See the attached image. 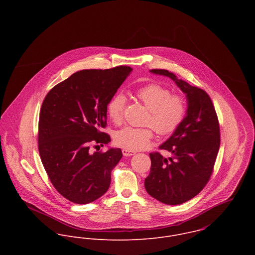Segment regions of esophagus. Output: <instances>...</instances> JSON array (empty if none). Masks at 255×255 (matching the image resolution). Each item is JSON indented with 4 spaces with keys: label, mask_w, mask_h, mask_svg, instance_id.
I'll list each match as a JSON object with an SVG mask.
<instances>
[{
    "label": "esophagus",
    "mask_w": 255,
    "mask_h": 255,
    "mask_svg": "<svg viewBox=\"0 0 255 255\" xmlns=\"http://www.w3.org/2000/svg\"><path fill=\"white\" fill-rule=\"evenodd\" d=\"M136 152L135 151H132V150H128V149H123V154L124 156H132L134 155Z\"/></svg>",
    "instance_id": "obj_1"
}]
</instances>
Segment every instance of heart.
Here are the masks:
<instances>
[{
    "instance_id": "obj_1",
    "label": "heart",
    "mask_w": 255,
    "mask_h": 255,
    "mask_svg": "<svg viewBox=\"0 0 255 255\" xmlns=\"http://www.w3.org/2000/svg\"><path fill=\"white\" fill-rule=\"evenodd\" d=\"M137 99L148 109L144 128L126 127L115 134V142L128 150H140L149 144L153 137V129L160 135L174 133L185 117L186 102L184 97L159 83H149L135 91ZM127 99L123 94L115 95L108 104V115L112 122L120 125L124 121Z\"/></svg>"
}]
</instances>
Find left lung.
I'll return each instance as SVG.
<instances>
[{
    "label": "left lung",
    "mask_w": 255,
    "mask_h": 255,
    "mask_svg": "<svg viewBox=\"0 0 255 255\" xmlns=\"http://www.w3.org/2000/svg\"><path fill=\"white\" fill-rule=\"evenodd\" d=\"M173 79L187 98V111L181 126L159 149L150 153L151 168L145 179L146 191L155 199L178 205L197 195L209 182L220 147L218 117L210 96L166 70L150 71Z\"/></svg>",
    "instance_id": "1"
}]
</instances>
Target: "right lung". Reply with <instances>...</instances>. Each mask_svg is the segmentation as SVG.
Instances as JSON below:
<instances>
[{
    "label": "right lung",
    "instance_id": "1",
    "mask_svg": "<svg viewBox=\"0 0 255 255\" xmlns=\"http://www.w3.org/2000/svg\"><path fill=\"white\" fill-rule=\"evenodd\" d=\"M131 71L128 66L79 71L55 85L42 103L40 158L54 187L73 203H90L109 188L122 150L92 153L90 148L111 141L102 131L107 126V106Z\"/></svg>",
    "mask_w": 255,
    "mask_h": 255
}]
</instances>
